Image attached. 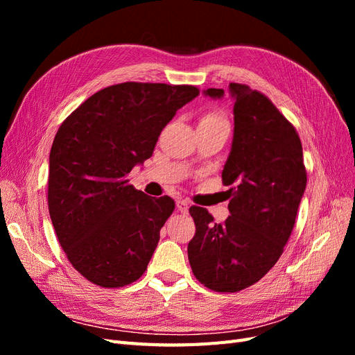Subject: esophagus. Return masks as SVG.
Returning <instances> with one entry per match:
<instances>
[{"label":"esophagus","mask_w":355,"mask_h":355,"mask_svg":"<svg viewBox=\"0 0 355 355\" xmlns=\"http://www.w3.org/2000/svg\"><path fill=\"white\" fill-rule=\"evenodd\" d=\"M176 207L180 213H188V209H189V202L185 201V200H179L176 201Z\"/></svg>","instance_id":"obj_1"}]
</instances>
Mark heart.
<instances>
[{"label": "heart", "instance_id": "obj_1", "mask_svg": "<svg viewBox=\"0 0 355 355\" xmlns=\"http://www.w3.org/2000/svg\"><path fill=\"white\" fill-rule=\"evenodd\" d=\"M223 121L227 120H225V116L219 112H207L200 118V123H223Z\"/></svg>", "mask_w": 355, "mask_h": 355}]
</instances>
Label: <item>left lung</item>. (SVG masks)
Returning <instances> with one entry per match:
<instances>
[{
	"instance_id": "8db88e82",
	"label": "left lung",
	"mask_w": 355,
	"mask_h": 355,
	"mask_svg": "<svg viewBox=\"0 0 355 355\" xmlns=\"http://www.w3.org/2000/svg\"><path fill=\"white\" fill-rule=\"evenodd\" d=\"M234 139L222 171L231 185V216L213 223L202 207L192 206L196 235L188 259L197 280L214 292L250 287L280 259L293 231L306 187L302 144L292 123L265 94L231 83ZM219 99L222 89H207Z\"/></svg>"
}]
</instances>
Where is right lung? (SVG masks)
<instances>
[{"label": "right lung", "mask_w": 355, "mask_h": 355, "mask_svg": "<svg viewBox=\"0 0 355 355\" xmlns=\"http://www.w3.org/2000/svg\"><path fill=\"white\" fill-rule=\"evenodd\" d=\"M198 93L194 85L115 84L59 127L49 158V213L68 261L90 283L123 287L146 271L175 201L148 197L127 175L153 155L161 130Z\"/></svg>", "instance_id": "right-lung-1"}]
</instances>
